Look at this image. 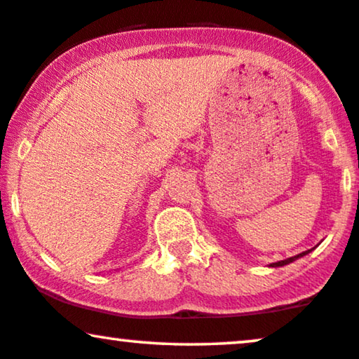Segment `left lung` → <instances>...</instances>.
I'll return each mask as SVG.
<instances>
[{
  "label": "left lung",
  "mask_w": 359,
  "mask_h": 359,
  "mask_svg": "<svg viewBox=\"0 0 359 359\" xmlns=\"http://www.w3.org/2000/svg\"><path fill=\"white\" fill-rule=\"evenodd\" d=\"M310 251H312V250H309V251H304V252H300V255H297V256L287 257V259H284V261H277V262H272V264H269V266H271V267H279V266H285V264H289V262H294L295 259H299V257H302V256H305V255H309Z\"/></svg>",
  "instance_id": "obj_1"
}]
</instances>
